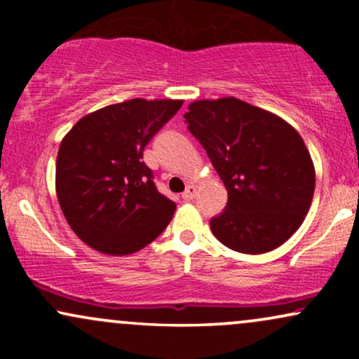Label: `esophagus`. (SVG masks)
Returning a JSON list of instances; mask_svg holds the SVG:
<instances>
[{
	"instance_id": "obj_1",
	"label": "esophagus",
	"mask_w": 359,
	"mask_h": 359,
	"mask_svg": "<svg viewBox=\"0 0 359 359\" xmlns=\"http://www.w3.org/2000/svg\"><path fill=\"white\" fill-rule=\"evenodd\" d=\"M196 194H197L196 185H187V187H185L184 194H182V199L184 201H192L194 197H196Z\"/></svg>"
}]
</instances>
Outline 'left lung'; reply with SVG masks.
I'll return each instance as SVG.
<instances>
[{
    "mask_svg": "<svg viewBox=\"0 0 359 359\" xmlns=\"http://www.w3.org/2000/svg\"><path fill=\"white\" fill-rule=\"evenodd\" d=\"M228 191L214 236L250 255L278 248L311 208L316 170L306 143L277 114L236 97L194 101L184 114Z\"/></svg>",
    "mask_w": 359,
    "mask_h": 359,
    "instance_id": "8db88e82",
    "label": "left lung"
}]
</instances>
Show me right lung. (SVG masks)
I'll return each instance as SVG.
<instances>
[{
    "label": "right lung",
    "mask_w": 359,
    "mask_h": 359,
    "mask_svg": "<svg viewBox=\"0 0 359 359\" xmlns=\"http://www.w3.org/2000/svg\"><path fill=\"white\" fill-rule=\"evenodd\" d=\"M184 101L131 100L81 118L62 140L55 191L72 231L106 255L145 248L175 203L156 191L143 150Z\"/></svg>",
    "instance_id": "obj_1"
}]
</instances>
